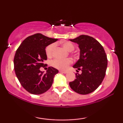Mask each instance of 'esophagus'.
<instances>
[{
	"instance_id": "34e87169",
	"label": "esophagus",
	"mask_w": 123,
	"mask_h": 123,
	"mask_svg": "<svg viewBox=\"0 0 123 123\" xmlns=\"http://www.w3.org/2000/svg\"><path fill=\"white\" fill-rule=\"evenodd\" d=\"M60 72L63 73H66L68 72L66 71V70H60Z\"/></svg>"
}]
</instances>
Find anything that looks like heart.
I'll list each match as a JSON object with an SVG mask.
<instances>
[{
  "label": "heart",
  "mask_w": 123,
  "mask_h": 123,
  "mask_svg": "<svg viewBox=\"0 0 123 123\" xmlns=\"http://www.w3.org/2000/svg\"><path fill=\"white\" fill-rule=\"evenodd\" d=\"M62 46L64 49L68 51H71L73 50L74 46L72 43L69 42H65L62 43ZM55 47L54 44H51L48 46L46 49V53L47 57L50 58L52 57L53 54L54 49ZM72 63V61L69 58L64 59V60H60V59H55L51 62V65L55 68L58 69L64 70L68 67L70 63Z\"/></svg>",
  "instance_id": "b5f03b06"
}]
</instances>
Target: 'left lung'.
<instances>
[{"instance_id": "left-lung-1", "label": "left lung", "mask_w": 123, "mask_h": 123, "mask_svg": "<svg viewBox=\"0 0 123 123\" xmlns=\"http://www.w3.org/2000/svg\"><path fill=\"white\" fill-rule=\"evenodd\" d=\"M69 40L77 43L80 49L79 60L73 67L82 72L80 74L76 73V79L69 86L78 94H90L98 88L105 77L108 65L105 51L98 41L87 35Z\"/></svg>"}]
</instances>
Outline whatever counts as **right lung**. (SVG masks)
Listing matches in <instances>:
<instances>
[{"label": "right lung", "mask_w": 123, "mask_h": 123, "mask_svg": "<svg viewBox=\"0 0 123 123\" xmlns=\"http://www.w3.org/2000/svg\"><path fill=\"white\" fill-rule=\"evenodd\" d=\"M41 33L28 36L18 48L14 58V70L21 86L29 93L39 95L51 87L54 76L58 70L48 68L46 73L40 70L46 64V47L57 41Z\"/></svg>", "instance_id": "right-lung-1"}]
</instances>
